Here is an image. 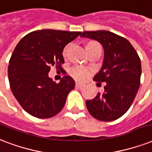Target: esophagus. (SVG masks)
Listing matches in <instances>:
<instances>
[{"label": "esophagus", "instance_id": "esophagus-1", "mask_svg": "<svg viewBox=\"0 0 152 152\" xmlns=\"http://www.w3.org/2000/svg\"><path fill=\"white\" fill-rule=\"evenodd\" d=\"M85 86L84 83H82V82H76V87L77 88H82Z\"/></svg>", "mask_w": 152, "mask_h": 152}]
</instances>
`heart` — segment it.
<instances>
[{
  "label": "heart",
  "instance_id": "heart-1",
  "mask_svg": "<svg viewBox=\"0 0 152 152\" xmlns=\"http://www.w3.org/2000/svg\"><path fill=\"white\" fill-rule=\"evenodd\" d=\"M90 45H99V44L97 43H95V42H91V43H88L86 47ZM89 73H90V71L88 69L81 67V66H76V67L73 68L72 70H71L72 75L77 80H84L89 75Z\"/></svg>",
  "mask_w": 152,
  "mask_h": 152
}]
</instances>
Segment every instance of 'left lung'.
I'll return each mask as SVG.
<instances>
[{"label": "left lung", "instance_id": "1", "mask_svg": "<svg viewBox=\"0 0 152 152\" xmlns=\"http://www.w3.org/2000/svg\"><path fill=\"white\" fill-rule=\"evenodd\" d=\"M81 37L98 41L104 48L101 70L94 77L105 82L104 93L86 102L94 118L112 121L123 116L132 104L140 84L141 62L130 42L109 31H84Z\"/></svg>", "mask_w": 152, "mask_h": 152}]
</instances>
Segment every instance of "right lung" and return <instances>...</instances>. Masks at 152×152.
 Instances as JSON below:
<instances>
[{"label":"right lung","instance_id":"add662e5","mask_svg":"<svg viewBox=\"0 0 152 152\" xmlns=\"http://www.w3.org/2000/svg\"><path fill=\"white\" fill-rule=\"evenodd\" d=\"M81 34L38 30L28 34L16 45L8 67L9 84L14 97L30 115L50 118L62 110L75 82L66 75L56 83L48 73L51 66L62 68L65 46Z\"/></svg>","mask_w":152,"mask_h":152}]
</instances>
